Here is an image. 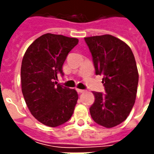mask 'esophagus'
<instances>
[{
    "instance_id": "1",
    "label": "esophagus",
    "mask_w": 154,
    "mask_h": 154,
    "mask_svg": "<svg viewBox=\"0 0 154 154\" xmlns=\"http://www.w3.org/2000/svg\"><path fill=\"white\" fill-rule=\"evenodd\" d=\"M77 92H79V93H83V92H85V90H82V89H77Z\"/></svg>"
}]
</instances>
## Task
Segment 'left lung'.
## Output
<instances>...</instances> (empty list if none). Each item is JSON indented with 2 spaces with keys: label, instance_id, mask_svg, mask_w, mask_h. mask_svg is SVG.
<instances>
[{
  "label": "left lung",
  "instance_id": "left-lung-1",
  "mask_svg": "<svg viewBox=\"0 0 154 154\" xmlns=\"http://www.w3.org/2000/svg\"><path fill=\"white\" fill-rule=\"evenodd\" d=\"M85 41L95 74L103 75L106 92H93L91 116L101 126L115 127L126 120L135 102L139 74L134 56L128 45L111 35L85 38Z\"/></svg>",
  "mask_w": 154,
  "mask_h": 154
}]
</instances>
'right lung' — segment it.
<instances>
[{"mask_svg":"<svg viewBox=\"0 0 154 154\" xmlns=\"http://www.w3.org/2000/svg\"><path fill=\"white\" fill-rule=\"evenodd\" d=\"M79 40L46 33L26 51L21 64L22 93L32 115L41 123L57 127L68 122L78 100L74 89L58 84L62 65Z\"/></svg>","mask_w":154,"mask_h":154,"instance_id":"right-lung-1","label":"right lung"}]
</instances>
